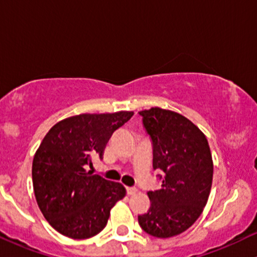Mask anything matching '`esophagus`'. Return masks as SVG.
<instances>
[{
    "instance_id": "obj_1",
    "label": "esophagus",
    "mask_w": 257,
    "mask_h": 257,
    "mask_svg": "<svg viewBox=\"0 0 257 257\" xmlns=\"http://www.w3.org/2000/svg\"><path fill=\"white\" fill-rule=\"evenodd\" d=\"M137 191V187H126V194H129V196H131V194H134Z\"/></svg>"
}]
</instances>
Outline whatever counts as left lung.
<instances>
[{"mask_svg":"<svg viewBox=\"0 0 257 257\" xmlns=\"http://www.w3.org/2000/svg\"><path fill=\"white\" fill-rule=\"evenodd\" d=\"M139 114L152 140L153 169L164 172L162 187L147 192L151 205L138 216L139 225L153 237H174L196 222L208 202L210 147L198 126L178 112L152 107Z\"/></svg>","mask_w":257,"mask_h":257,"instance_id":"8db88e82","label":"left lung"}]
</instances>
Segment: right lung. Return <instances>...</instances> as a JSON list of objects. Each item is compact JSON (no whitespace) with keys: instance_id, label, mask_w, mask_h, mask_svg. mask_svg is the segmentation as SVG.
Wrapping results in <instances>:
<instances>
[{"instance_id":"add662e5","label":"right lung","mask_w":257,"mask_h":257,"mask_svg":"<svg viewBox=\"0 0 257 257\" xmlns=\"http://www.w3.org/2000/svg\"><path fill=\"white\" fill-rule=\"evenodd\" d=\"M133 114H77L58 122L43 138L32 162V184L38 208L55 231L87 239L105 228L125 188L85 168L93 164V156L102 158L112 134Z\"/></svg>"}]
</instances>
